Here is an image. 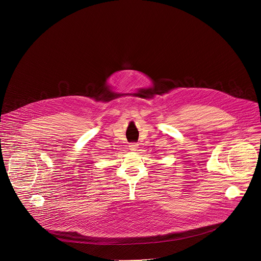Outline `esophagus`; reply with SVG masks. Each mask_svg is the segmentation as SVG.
Wrapping results in <instances>:
<instances>
[{"instance_id": "1", "label": "esophagus", "mask_w": 261, "mask_h": 261, "mask_svg": "<svg viewBox=\"0 0 261 261\" xmlns=\"http://www.w3.org/2000/svg\"><path fill=\"white\" fill-rule=\"evenodd\" d=\"M129 150L132 151V152H136L138 150V144L137 143H130Z\"/></svg>"}]
</instances>
